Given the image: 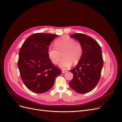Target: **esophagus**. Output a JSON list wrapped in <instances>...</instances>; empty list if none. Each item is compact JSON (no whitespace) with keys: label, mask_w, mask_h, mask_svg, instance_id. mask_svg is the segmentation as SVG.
Masks as SVG:
<instances>
[{"label":"esophagus","mask_w":122,"mask_h":122,"mask_svg":"<svg viewBox=\"0 0 122 122\" xmlns=\"http://www.w3.org/2000/svg\"><path fill=\"white\" fill-rule=\"evenodd\" d=\"M68 71H67V70H65L64 69L62 70V73H66Z\"/></svg>","instance_id":"34e87169"}]
</instances>
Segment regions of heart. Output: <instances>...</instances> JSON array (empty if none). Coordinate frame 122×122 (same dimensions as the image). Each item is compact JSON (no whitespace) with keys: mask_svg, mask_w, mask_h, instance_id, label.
<instances>
[{"mask_svg":"<svg viewBox=\"0 0 122 122\" xmlns=\"http://www.w3.org/2000/svg\"><path fill=\"white\" fill-rule=\"evenodd\" d=\"M54 47H49L48 55L51 62L57 64L61 57L63 56L60 62V66L62 68L69 67L72 65L77 64L81 58L83 54L82 46L79 42L68 37L61 36L55 41Z\"/></svg>","mask_w":122,"mask_h":122,"instance_id":"heart-1","label":"heart"}]
</instances>
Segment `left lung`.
<instances>
[{
    "mask_svg": "<svg viewBox=\"0 0 122 122\" xmlns=\"http://www.w3.org/2000/svg\"><path fill=\"white\" fill-rule=\"evenodd\" d=\"M70 36L81 44L83 54L76 67L71 70L73 78L69 86L77 93H87L94 89L100 79L103 66L101 47L86 35L77 33Z\"/></svg>",
    "mask_w": 122,
    "mask_h": 122,
    "instance_id": "1",
    "label": "left lung"
}]
</instances>
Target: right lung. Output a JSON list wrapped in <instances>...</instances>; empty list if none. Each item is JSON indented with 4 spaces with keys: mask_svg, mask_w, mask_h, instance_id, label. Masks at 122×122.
<instances>
[{
    "mask_svg": "<svg viewBox=\"0 0 122 122\" xmlns=\"http://www.w3.org/2000/svg\"><path fill=\"white\" fill-rule=\"evenodd\" d=\"M57 36L36 33L28 36L21 47L18 67L24 84L32 92L41 94L49 90L61 73L48 55L51 42Z\"/></svg>",
    "mask_w": 122,
    "mask_h": 122,
    "instance_id": "1",
    "label": "right lung"
}]
</instances>
